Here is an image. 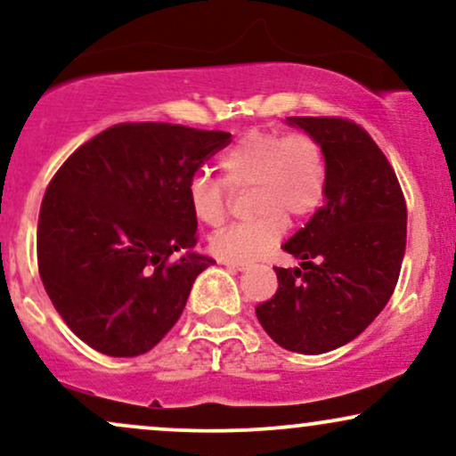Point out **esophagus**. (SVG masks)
<instances>
[{"label": "esophagus", "instance_id": "esophagus-1", "mask_svg": "<svg viewBox=\"0 0 456 456\" xmlns=\"http://www.w3.org/2000/svg\"><path fill=\"white\" fill-rule=\"evenodd\" d=\"M223 265H227L229 270H238V272H244L246 268H248V265H246V264H240V261H224Z\"/></svg>", "mask_w": 456, "mask_h": 456}]
</instances>
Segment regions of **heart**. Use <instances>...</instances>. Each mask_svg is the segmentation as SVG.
I'll use <instances>...</instances> for the list:
<instances>
[{"label": "heart", "mask_w": 456, "mask_h": 456, "mask_svg": "<svg viewBox=\"0 0 456 456\" xmlns=\"http://www.w3.org/2000/svg\"><path fill=\"white\" fill-rule=\"evenodd\" d=\"M223 179L199 175L188 186L192 216L218 227L229 212V188L250 192L257 218L232 224L210 238V250L224 261H257L285 235L287 216L302 221L322 206L328 165L322 143L306 133L250 130L221 159Z\"/></svg>", "instance_id": "obj_1"}]
</instances>
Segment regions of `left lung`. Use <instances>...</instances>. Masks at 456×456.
I'll use <instances>...</instances> for the list:
<instances>
[{
    "mask_svg": "<svg viewBox=\"0 0 456 456\" xmlns=\"http://www.w3.org/2000/svg\"><path fill=\"white\" fill-rule=\"evenodd\" d=\"M322 143L323 206L282 250L300 268H274L279 289L255 308L274 343L326 354L354 341L388 305L405 255L407 208L395 169L362 126L343 118H287Z\"/></svg>",
    "mask_w": 456,
    "mask_h": 456,
    "instance_id": "obj_1",
    "label": "left lung"
}]
</instances>
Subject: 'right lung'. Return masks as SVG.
<instances>
[{"instance_id": "1", "label": "right lung", "mask_w": 456, "mask_h": 456, "mask_svg": "<svg viewBox=\"0 0 456 456\" xmlns=\"http://www.w3.org/2000/svg\"><path fill=\"white\" fill-rule=\"evenodd\" d=\"M232 143L221 130L115 124L68 156L38 218V270L66 326L96 352L133 358L175 326L214 261L195 253L188 186Z\"/></svg>"}]
</instances>
